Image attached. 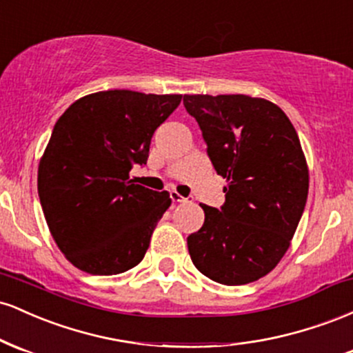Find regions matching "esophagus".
<instances>
[{
  "label": "esophagus",
  "instance_id": "1",
  "mask_svg": "<svg viewBox=\"0 0 353 353\" xmlns=\"http://www.w3.org/2000/svg\"><path fill=\"white\" fill-rule=\"evenodd\" d=\"M171 199L172 202H189V197H182L179 192H176V190L171 192Z\"/></svg>",
  "mask_w": 353,
  "mask_h": 353
}]
</instances>
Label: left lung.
<instances>
[{"instance_id":"obj_1","label":"left lung","mask_w":353,"mask_h":353,"mask_svg":"<svg viewBox=\"0 0 353 353\" xmlns=\"http://www.w3.org/2000/svg\"><path fill=\"white\" fill-rule=\"evenodd\" d=\"M208 156L228 179L221 209L202 204L188 237L192 264L210 281L242 285L269 274L294 237L309 194L301 141L281 108L245 94H185Z\"/></svg>"}]
</instances>
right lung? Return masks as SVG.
Masks as SVG:
<instances>
[{
	"mask_svg": "<svg viewBox=\"0 0 353 353\" xmlns=\"http://www.w3.org/2000/svg\"><path fill=\"white\" fill-rule=\"evenodd\" d=\"M181 99L101 91L72 103L54 124L38 194L51 236L74 267L114 275L144 259L171 196L134 184L129 171L148 163L154 131Z\"/></svg>",
	"mask_w": 353,
	"mask_h": 353,
	"instance_id": "obj_1",
	"label": "right lung"
}]
</instances>
